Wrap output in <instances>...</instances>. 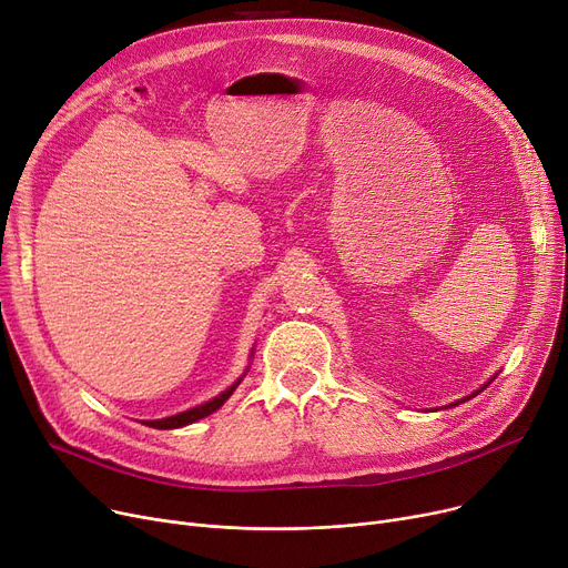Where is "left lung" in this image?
Listing matches in <instances>:
<instances>
[{
    "mask_svg": "<svg viewBox=\"0 0 568 568\" xmlns=\"http://www.w3.org/2000/svg\"><path fill=\"white\" fill-rule=\"evenodd\" d=\"M490 382H493V379H490ZM490 382H488V384H490ZM488 384H486V386H488ZM486 386H481V389H479V392H484V389H486ZM479 392H476V394H479ZM476 394H471V396H476ZM471 396H467V398H463V400H456V403H452V405H449V407H454V405H460V403H465V400H469V398H471Z\"/></svg>",
    "mask_w": 568,
    "mask_h": 568,
    "instance_id": "left-lung-1",
    "label": "left lung"
}]
</instances>
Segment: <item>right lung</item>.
Wrapping results in <instances>:
<instances>
[{
	"label": "right lung",
	"instance_id": "add662e5",
	"mask_svg": "<svg viewBox=\"0 0 568 568\" xmlns=\"http://www.w3.org/2000/svg\"><path fill=\"white\" fill-rule=\"evenodd\" d=\"M239 382H242V377H239L232 386H227V389L223 392V394H219L216 398H212V400H206V403H202V405H197V407H191V409H186V412H179V414H172V416H165V419H154V422H144V426H149V428H159V430H170V428H182V426H189V424H193V422H197V419H204V416H209V414H214L230 396H232V392L236 389L239 386Z\"/></svg>",
	"mask_w": 568,
	"mask_h": 568
}]
</instances>
